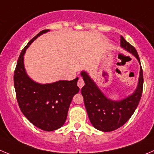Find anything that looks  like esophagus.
Masks as SVG:
<instances>
[{
  "label": "esophagus",
  "instance_id": "obj_1",
  "mask_svg": "<svg viewBox=\"0 0 154 154\" xmlns=\"http://www.w3.org/2000/svg\"><path fill=\"white\" fill-rule=\"evenodd\" d=\"M77 85L80 87V89H81L84 85V81L82 78H79L78 81H77Z\"/></svg>",
  "mask_w": 154,
  "mask_h": 154
}]
</instances>
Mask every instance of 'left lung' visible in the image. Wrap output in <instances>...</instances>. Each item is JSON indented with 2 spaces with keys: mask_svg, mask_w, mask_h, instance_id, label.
<instances>
[{
  "mask_svg": "<svg viewBox=\"0 0 154 154\" xmlns=\"http://www.w3.org/2000/svg\"><path fill=\"white\" fill-rule=\"evenodd\" d=\"M120 46L134 55L140 64L136 49L122 36ZM81 76L85 83L81 89V94L92 125L100 131L110 132L126 124L137 107L142 95L143 75L141 64L137 89L131 96L117 101L108 99L85 71L81 72Z\"/></svg>",
  "mask_w": 154,
  "mask_h": 154,
  "instance_id": "1",
  "label": "left lung"
}]
</instances>
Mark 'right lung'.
<instances>
[{"label":"right lung","instance_id":"1","mask_svg":"<svg viewBox=\"0 0 154 154\" xmlns=\"http://www.w3.org/2000/svg\"><path fill=\"white\" fill-rule=\"evenodd\" d=\"M44 30L29 41L19 56L14 74V84L19 107L27 120L45 131H53L63 125L72 98L79 92L78 77L73 80H59L52 84L36 83L27 76L23 55L30 44Z\"/></svg>","mask_w":154,"mask_h":154}]
</instances>
